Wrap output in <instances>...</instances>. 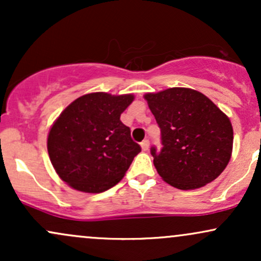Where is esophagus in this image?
<instances>
[{
	"label": "esophagus",
	"instance_id": "obj_1",
	"mask_svg": "<svg viewBox=\"0 0 261 261\" xmlns=\"http://www.w3.org/2000/svg\"><path fill=\"white\" fill-rule=\"evenodd\" d=\"M141 147H142L143 151H147L148 147H149V141L148 140H143L142 142H141Z\"/></svg>",
	"mask_w": 261,
	"mask_h": 261
}]
</instances>
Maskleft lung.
Masks as SVG:
<instances>
[{"label": "left lung", "mask_w": 261, "mask_h": 261, "mask_svg": "<svg viewBox=\"0 0 261 261\" xmlns=\"http://www.w3.org/2000/svg\"><path fill=\"white\" fill-rule=\"evenodd\" d=\"M161 128L162 147H151L164 181L180 190L201 188L217 178L230 160L233 128L226 114L202 93L169 88L145 95Z\"/></svg>", "instance_id": "left-lung-1"}]
</instances>
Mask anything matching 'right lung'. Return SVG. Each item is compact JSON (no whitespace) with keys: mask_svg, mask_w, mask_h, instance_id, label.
I'll list each match as a JSON object with an SVG mask.
<instances>
[{"mask_svg":"<svg viewBox=\"0 0 261 261\" xmlns=\"http://www.w3.org/2000/svg\"><path fill=\"white\" fill-rule=\"evenodd\" d=\"M134 95H82L60 114L47 136L54 168L70 187L103 193L121 180L141 147L120 120Z\"/></svg>","mask_w":261,"mask_h":261,"instance_id":"obj_1","label":"right lung"}]
</instances>
